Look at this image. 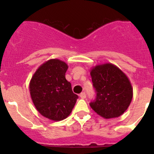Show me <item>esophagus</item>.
<instances>
[{
  "mask_svg": "<svg viewBox=\"0 0 154 154\" xmlns=\"http://www.w3.org/2000/svg\"><path fill=\"white\" fill-rule=\"evenodd\" d=\"M80 97H81L82 99H85L86 97V94L85 92H82L80 94Z\"/></svg>",
  "mask_w": 154,
  "mask_h": 154,
  "instance_id": "34e87169",
  "label": "esophagus"
}]
</instances>
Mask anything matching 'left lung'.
<instances>
[{"label":"left lung","mask_w":154,"mask_h":154,"mask_svg":"<svg viewBox=\"0 0 154 154\" xmlns=\"http://www.w3.org/2000/svg\"><path fill=\"white\" fill-rule=\"evenodd\" d=\"M90 74L97 92L95 100L90 103L91 109L106 119L122 116L130 106L133 94L127 75L112 63L95 66Z\"/></svg>","instance_id":"8db88e82"}]
</instances>
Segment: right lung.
Instances as JSON below:
<instances>
[{
	"instance_id": "right-lung-1",
	"label": "right lung",
	"mask_w": 154,
	"mask_h": 154,
	"mask_svg": "<svg viewBox=\"0 0 154 154\" xmlns=\"http://www.w3.org/2000/svg\"><path fill=\"white\" fill-rule=\"evenodd\" d=\"M68 68L62 60H49L38 67L29 82L34 106L42 116L50 120L59 122L66 119L78 98L66 79Z\"/></svg>"
}]
</instances>
